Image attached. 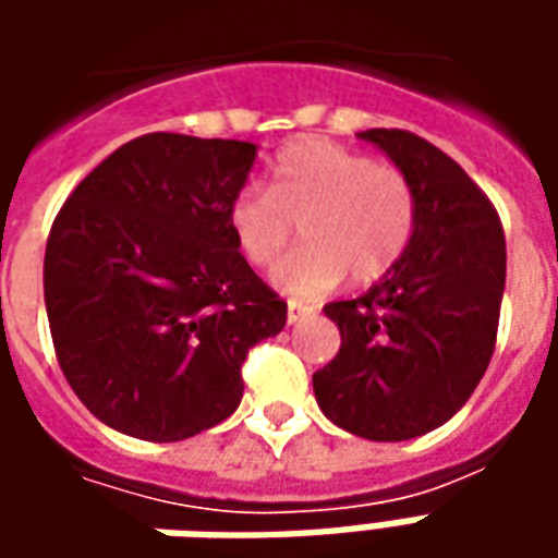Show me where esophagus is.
<instances>
[{"mask_svg": "<svg viewBox=\"0 0 558 558\" xmlns=\"http://www.w3.org/2000/svg\"><path fill=\"white\" fill-rule=\"evenodd\" d=\"M314 314V307L311 304H302V302H290V307H287V323H302L304 316Z\"/></svg>", "mask_w": 558, "mask_h": 558, "instance_id": "esophagus-1", "label": "esophagus"}]
</instances>
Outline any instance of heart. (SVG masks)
<instances>
[{
  "label": "heart",
  "instance_id": "obj_1",
  "mask_svg": "<svg viewBox=\"0 0 558 558\" xmlns=\"http://www.w3.org/2000/svg\"><path fill=\"white\" fill-rule=\"evenodd\" d=\"M302 223L304 247L275 268V287L316 299L352 275L374 283L398 266L418 223L410 175L331 140L307 137L280 151L266 191L244 187L227 208V227L244 263H278Z\"/></svg>",
  "mask_w": 558,
  "mask_h": 558
}]
</instances>
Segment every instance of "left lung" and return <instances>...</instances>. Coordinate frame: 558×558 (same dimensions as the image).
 Listing matches in <instances>:
<instances>
[{
	"mask_svg": "<svg viewBox=\"0 0 558 558\" xmlns=\"http://www.w3.org/2000/svg\"><path fill=\"white\" fill-rule=\"evenodd\" d=\"M410 175L418 223L407 254L376 287L326 304L340 350L314 374L319 410L343 430L400 442L451 418L496 350L505 230L466 170L412 131L371 128Z\"/></svg>",
	"mask_w": 558,
	"mask_h": 558,
	"instance_id": "1",
	"label": "left lung"
}]
</instances>
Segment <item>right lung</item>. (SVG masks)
Returning <instances> with one entry per match:
<instances>
[{
	"label": "right lung",
	"mask_w": 558,
	"mask_h": 558,
	"mask_svg": "<svg viewBox=\"0 0 558 558\" xmlns=\"http://www.w3.org/2000/svg\"><path fill=\"white\" fill-rule=\"evenodd\" d=\"M256 146L143 134L74 187L44 254L53 350L83 407L128 436L179 442L239 410L242 364L287 302L227 227Z\"/></svg>",
	"instance_id": "right-lung-1"
}]
</instances>
